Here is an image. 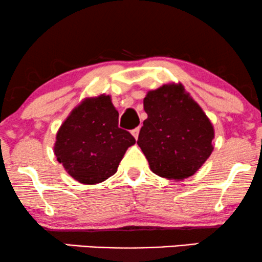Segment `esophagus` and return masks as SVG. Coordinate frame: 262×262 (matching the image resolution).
I'll list each match as a JSON object with an SVG mask.
<instances>
[{"label":"esophagus","instance_id":"34e87169","mask_svg":"<svg viewBox=\"0 0 262 262\" xmlns=\"http://www.w3.org/2000/svg\"><path fill=\"white\" fill-rule=\"evenodd\" d=\"M131 134H132V136H134L135 138H138V135H140V127H136V128H134V130L131 131Z\"/></svg>","mask_w":262,"mask_h":262}]
</instances>
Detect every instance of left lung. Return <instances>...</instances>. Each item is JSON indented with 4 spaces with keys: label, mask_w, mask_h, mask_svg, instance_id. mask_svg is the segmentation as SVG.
<instances>
[{
    "label": "left lung",
    "mask_w": 262,
    "mask_h": 262,
    "mask_svg": "<svg viewBox=\"0 0 262 262\" xmlns=\"http://www.w3.org/2000/svg\"><path fill=\"white\" fill-rule=\"evenodd\" d=\"M143 106L148 118L137 144L150 170L175 181L194 175L214 149V127L203 109L181 83L149 91Z\"/></svg>",
    "instance_id": "left-lung-1"
}]
</instances>
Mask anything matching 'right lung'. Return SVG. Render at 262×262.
Wrapping results in <instances>:
<instances>
[{
	"mask_svg": "<svg viewBox=\"0 0 262 262\" xmlns=\"http://www.w3.org/2000/svg\"><path fill=\"white\" fill-rule=\"evenodd\" d=\"M111 96L86 98L73 109L57 132L54 154L73 179L95 185L114 175L128 147L136 143L119 127Z\"/></svg>",
	"mask_w": 262,
	"mask_h": 262,
	"instance_id": "right-lung-1",
	"label": "right lung"
}]
</instances>
